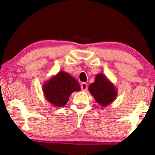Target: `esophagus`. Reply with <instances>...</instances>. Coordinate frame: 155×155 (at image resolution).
<instances>
[{"label":"esophagus","mask_w":155,"mask_h":155,"mask_svg":"<svg viewBox=\"0 0 155 155\" xmlns=\"http://www.w3.org/2000/svg\"><path fill=\"white\" fill-rule=\"evenodd\" d=\"M80 86H81V89L82 91H86L87 90V84L85 83V82H82Z\"/></svg>","instance_id":"1"}]
</instances>
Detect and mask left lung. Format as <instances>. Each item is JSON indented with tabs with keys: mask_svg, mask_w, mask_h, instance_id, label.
Instances as JSON below:
<instances>
[{
	"mask_svg": "<svg viewBox=\"0 0 155 155\" xmlns=\"http://www.w3.org/2000/svg\"><path fill=\"white\" fill-rule=\"evenodd\" d=\"M88 90L97 103L104 107L113 102L118 94L116 87L103 73L96 75L94 82L90 84Z\"/></svg>",
	"mask_w": 155,
	"mask_h": 155,
	"instance_id": "left-lung-1",
	"label": "left lung"
}]
</instances>
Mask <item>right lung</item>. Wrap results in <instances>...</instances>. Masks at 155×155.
Instances as JSON below:
<instances>
[{
	"instance_id": "right-lung-1",
	"label": "right lung",
	"mask_w": 155,
	"mask_h": 155,
	"mask_svg": "<svg viewBox=\"0 0 155 155\" xmlns=\"http://www.w3.org/2000/svg\"><path fill=\"white\" fill-rule=\"evenodd\" d=\"M79 83L73 76L64 71H60L56 75L43 84L44 96L55 107L65 105L71 94L80 90Z\"/></svg>"
}]
</instances>
